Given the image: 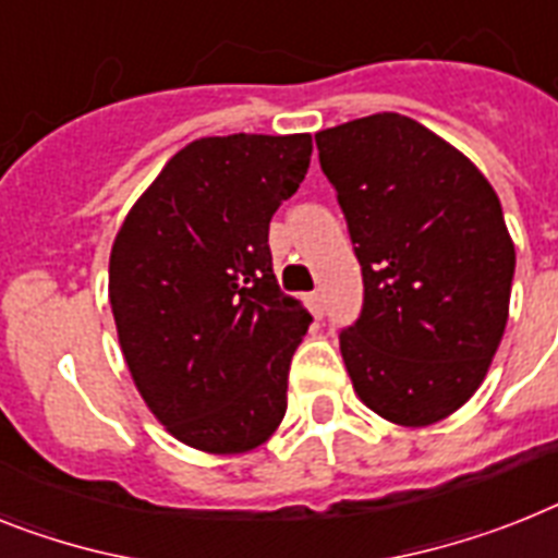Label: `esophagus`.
I'll return each mask as SVG.
<instances>
[{"label":"esophagus","instance_id":"esophagus-1","mask_svg":"<svg viewBox=\"0 0 558 558\" xmlns=\"http://www.w3.org/2000/svg\"><path fill=\"white\" fill-rule=\"evenodd\" d=\"M306 306H308V312H312V315L320 317L323 315V298H320V292H308L306 294Z\"/></svg>","mask_w":558,"mask_h":558}]
</instances>
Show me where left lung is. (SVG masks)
I'll return each instance as SVG.
<instances>
[{"label":"left lung","mask_w":558,"mask_h":558,"mask_svg":"<svg viewBox=\"0 0 558 558\" xmlns=\"http://www.w3.org/2000/svg\"><path fill=\"white\" fill-rule=\"evenodd\" d=\"M363 266V312L340 331L374 414L423 428L462 409L505 335L517 266L488 178L420 121L374 112L315 135Z\"/></svg>","instance_id":"obj_1"}]
</instances>
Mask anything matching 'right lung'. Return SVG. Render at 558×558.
<instances>
[{"label":"right lung","instance_id":"add662e5","mask_svg":"<svg viewBox=\"0 0 558 558\" xmlns=\"http://www.w3.org/2000/svg\"><path fill=\"white\" fill-rule=\"evenodd\" d=\"M312 135H209L178 149L110 252L121 354L184 446L246 453L287 414L312 315L280 292L269 221L306 178Z\"/></svg>","mask_w":558,"mask_h":558}]
</instances>
